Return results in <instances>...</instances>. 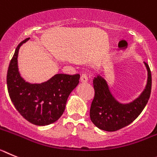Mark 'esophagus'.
I'll list each match as a JSON object with an SVG mask.
<instances>
[{"label": "esophagus", "mask_w": 157, "mask_h": 157, "mask_svg": "<svg viewBox=\"0 0 157 157\" xmlns=\"http://www.w3.org/2000/svg\"><path fill=\"white\" fill-rule=\"evenodd\" d=\"M80 81L82 83H87V75L86 73H83L80 77Z\"/></svg>", "instance_id": "1"}]
</instances>
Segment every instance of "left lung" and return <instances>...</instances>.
Masks as SVG:
<instances>
[{
    "label": "left lung",
    "instance_id": "obj_1",
    "mask_svg": "<svg viewBox=\"0 0 157 157\" xmlns=\"http://www.w3.org/2000/svg\"><path fill=\"white\" fill-rule=\"evenodd\" d=\"M145 65L148 71L146 87L137 99L128 104H121L114 98L105 79L101 76L94 77V97L90 109V117L97 128L106 131H117L129 125L140 115L149 101L152 87L150 69L147 63Z\"/></svg>",
    "mask_w": 157,
    "mask_h": 157
}]
</instances>
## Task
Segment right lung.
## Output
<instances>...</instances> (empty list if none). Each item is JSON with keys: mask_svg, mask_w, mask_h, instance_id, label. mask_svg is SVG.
Returning a JSON list of instances; mask_svg holds the SVG:
<instances>
[{"mask_svg": "<svg viewBox=\"0 0 157 157\" xmlns=\"http://www.w3.org/2000/svg\"><path fill=\"white\" fill-rule=\"evenodd\" d=\"M26 38L16 48L8 66L7 86L17 111L31 124L44 126L56 122L64 112L69 95L79 84L80 74L59 73L42 84H29L19 74L18 53Z\"/></svg>", "mask_w": 157, "mask_h": 157, "instance_id": "1", "label": "right lung"}]
</instances>
